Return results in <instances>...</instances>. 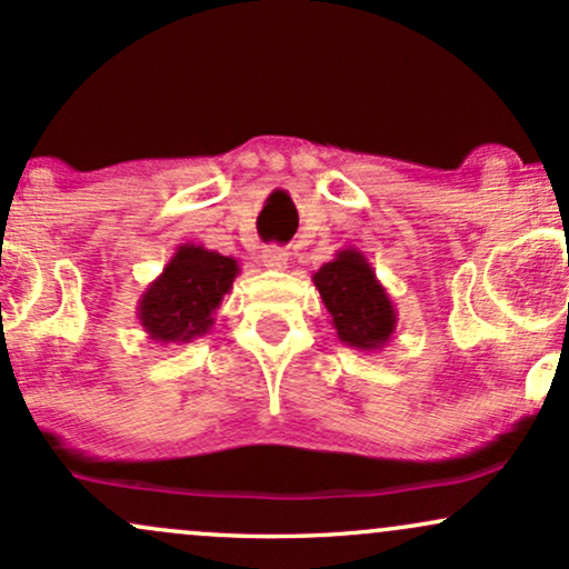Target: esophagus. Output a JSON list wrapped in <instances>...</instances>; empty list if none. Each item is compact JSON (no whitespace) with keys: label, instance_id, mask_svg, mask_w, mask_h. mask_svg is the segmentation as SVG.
<instances>
[{"label":"esophagus","instance_id":"esophagus-1","mask_svg":"<svg viewBox=\"0 0 569 569\" xmlns=\"http://www.w3.org/2000/svg\"><path fill=\"white\" fill-rule=\"evenodd\" d=\"M262 259H264V264L270 267V270H283V267L289 264V251H286V248H280V246H264Z\"/></svg>","mask_w":569,"mask_h":569}]
</instances>
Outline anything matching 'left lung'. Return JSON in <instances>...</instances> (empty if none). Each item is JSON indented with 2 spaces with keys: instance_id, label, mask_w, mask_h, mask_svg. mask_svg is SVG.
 <instances>
[{
  "instance_id": "left-lung-1",
  "label": "left lung",
  "mask_w": 569,
  "mask_h": 569,
  "mask_svg": "<svg viewBox=\"0 0 569 569\" xmlns=\"http://www.w3.org/2000/svg\"><path fill=\"white\" fill-rule=\"evenodd\" d=\"M337 339L352 350L377 352L396 335L398 312L361 251L342 248L312 276Z\"/></svg>"
}]
</instances>
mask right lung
Wrapping results in <instances>:
<instances>
[{"label":"right lung","mask_w":569,"mask_h":569,"mask_svg":"<svg viewBox=\"0 0 569 569\" xmlns=\"http://www.w3.org/2000/svg\"><path fill=\"white\" fill-rule=\"evenodd\" d=\"M240 276L238 259L219 251L184 243L176 248L171 262L139 299V323L149 339L181 345L206 337L217 321V310Z\"/></svg>","instance_id":"add662e5"}]
</instances>
